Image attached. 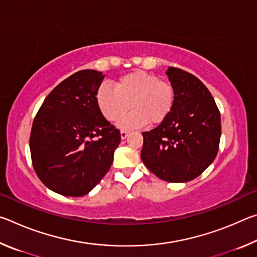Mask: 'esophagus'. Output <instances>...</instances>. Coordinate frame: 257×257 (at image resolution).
I'll return each mask as SVG.
<instances>
[{
	"label": "esophagus",
	"mask_w": 257,
	"mask_h": 257,
	"mask_svg": "<svg viewBox=\"0 0 257 257\" xmlns=\"http://www.w3.org/2000/svg\"><path fill=\"white\" fill-rule=\"evenodd\" d=\"M128 134H129V132H128V130H121V133H120V135H121V138H122V139H124L125 137H127L128 136Z\"/></svg>",
	"instance_id": "1"
}]
</instances>
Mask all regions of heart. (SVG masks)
I'll return each instance as SVG.
<instances>
[{"instance_id":"b5f03b06","label":"heart","mask_w":257,"mask_h":257,"mask_svg":"<svg viewBox=\"0 0 257 257\" xmlns=\"http://www.w3.org/2000/svg\"><path fill=\"white\" fill-rule=\"evenodd\" d=\"M98 107L105 119L115 122L132 106L134 111L120 121L123 128L139 127L149 122L160 124L168 118L176 103V89L170 81L143 70L121 76L115 88L102 85L96 93Z\"/></svg>"}]
</instances>
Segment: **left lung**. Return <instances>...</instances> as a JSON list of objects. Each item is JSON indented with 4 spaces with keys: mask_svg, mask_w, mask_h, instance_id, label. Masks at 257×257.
<instances>
[{
    "mask_svg": "<svg viewBox=\"0 0 257 257\" xmlns=\"http://www.w3.org/2000/svg\"><path fill=\"white\" fill-rule=\"evenodd\" d=\"M176 103L167 119L143 133L141 153L151 172L168 182L197 178L219 152L221 116L206 86L191 73L169 67Z\"/></svg>",
    "mask_w": 257,
    "mask_h": 257,
    "instance_id": "obj_1",
    "label": "left lung"
}]
</instances>
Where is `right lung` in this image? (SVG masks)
I'll return each mask as SVG.
<instances>
[{
  "mask_svg": "<svg viewBox=\"0 0 257 257\" xmlns=\"http://www.w3.org/2000/svg\"><path fill=\"white\" fill-rule=\"evenodd\" d=\"M104 75L73 73L47 95L33 121L29 146L34 170L63 196L88 194L106 175L121 141L104 118L96 93Z\"/></svg>",
  "mask_w": 257,
  "mask_h": 257,
  "instance_id": "1",
  "label": "right lung"
}]
</instances>
